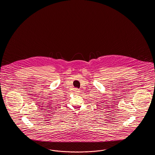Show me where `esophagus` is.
Masks as SVG:
<instances>
[{"label": "esophagus", "mask_w": 155, "mask_h": 155, "mask_svg": "<svg viewBox=\"0 0 155 155\" xmlns=\"http://www.w3.org/2000/svg\"><path fill=\"white\" fill-rule=\"evenodd\" d=\"M74 91L75 92H77V93H78V92H80V89L78 88H75L74 89Z\"/></svg>", "instance_id": "34e87169"}]
</instances>
